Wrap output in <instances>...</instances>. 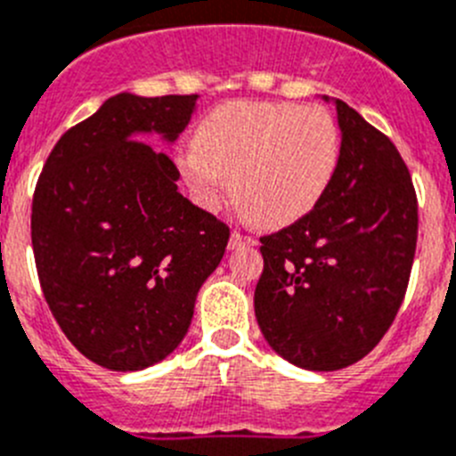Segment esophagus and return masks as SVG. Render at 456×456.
<instances>
[{"label": "esophagus", "mask_w": 456, "mask_h": 456, "mask_svg": "<svg viewBox=\"0 0 456 456\" xmlns=\"http://www.w3.org/2000/svg\"><path fill=\"white\" fill-rule=\"evenodd\" d=\"M256 240L252 239V236H245V233L240 232H233L232 236H229V250H239V248H250V245H255Z\"/></svg>", "instance_id": "34e87169"}]
</instances>
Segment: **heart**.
Listing matches in <instances>:
<instances>
[{
    "instance_id": "obj_1",
    "label": "heart",
    "mask_w": 456,
    "mask_h": 456,
    "mask_svg": "<svg viewBox=\"0 0 456 456\" xmlns=\"http://www.w3.org/2000/svg\"><path fill=\"white\" fill-rule=\"evenodd\" d=\"M342 137L322 108L229 101L197 124L192 144L174 158L197 204L213 211L232 174L233 200L261 227H287L330 188Z\"/></svg>"
}]
</instances>
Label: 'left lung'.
I'll return each instance as SVG.
<instances>
[{
	"mask_svg": "<svg viewBox=\"0 0 456 456\" xmlns=\"http://www.w3.org/2000/svg\"><path fill=\"white\" fill-rule=\"evenodd\" d=\"M339 165L323 200L261 239L255 314L277 355L312 371L365 358L397 316L418 240V200L397 146L339 98Z\"/></svg>",
	"mask_w": 456,
	"mask_h": 456,
	"instance_id": "8db88e82",
	"label": "left lung"
}]
</instances>
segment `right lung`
Masks as SVG:
<instances>
[{
    "instance_id": "obj_1",
    "label": "right lung",
    "mask_w": 456,
    "mask_h": 456,
    "mask_svg": "<svg viewBox=\"0 0 456 456\" xmlns=\"http://www.w3.org/2000/svg\"><path fill=\"white\" fill-rule=\"evenodd\" d=\"M197 98H108L61 134L38 179L31 245L43 296L70 344L105 370L167 358L227 248V224L185 200L167 153L140 142L174 144Z\"/></svg>"
}]
</instances>
